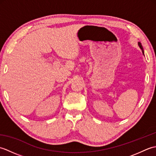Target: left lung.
I'll list each match as a JSON object with an SVG mask.
<instances>
[{"label": "left lung", "mask_w": 156, "mask_h": 156, "mask_svg": "<svg viewBox=\"0 0 156 156\" xmlns=\"http://www.w3.org/2000/svg\"><path fill=\"white\" fill-rule=\"evenodd\" d=\"M139 46H140V48H141V51H142V52H143V54H144V49H143V47H142L141 44V43H140V42H139Z\"/></svg>", "instance_id": "8db88e82"}]
</instances>
